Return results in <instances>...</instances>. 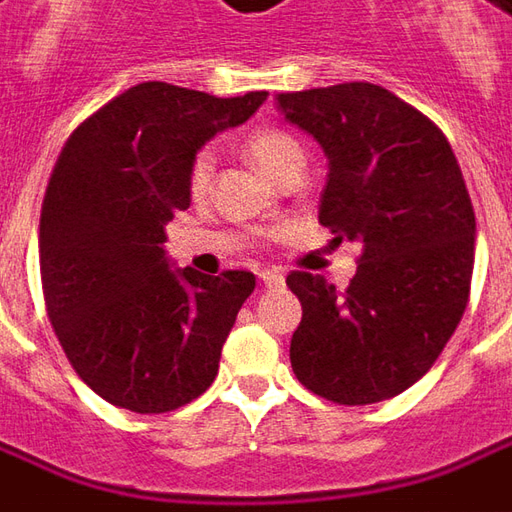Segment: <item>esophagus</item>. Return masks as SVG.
<instances>
[{"label":"esophagus","instance_id":"34e87169","mask_svg":"<svg viewBox=\"0 0 512 512\" xmlns=\"http://www.w3.org/2000/svg\"><path fill=\"white\" fill-rule=\"evenodd\" d=\"M260 283L269 285V288H280V285L285 283L283 271H277V269H263V271H260Z\"/></svg>","mask_w":512,"mask_h":512}]
</instances>
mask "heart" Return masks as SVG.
Listing matches in <instances>:
<instances>
[{
  "instance_id": "b5f03b06",
  "label": "heart",
  "mask_w": 512,
  "mask_h": 512,
  "mask_svg": "<svg viewBox=\"0 0 512 512\" xmlns=\"http://www.w3.org/2000/svg\"><path fill=\"white\" fill-rule=\"evenodd\" d=\"M246 154L255 162L257 168L266 170L271 179L283 182L285 176L297 173L305 168V151L297 142V137H291L283 128H255L249 137H246ZM212 179V151L204 148L193 156V165H190V193L193 196H204Z\"/></svg>"
}]
</instances>
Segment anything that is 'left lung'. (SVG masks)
<instances>
[{"label": "left lung", "mask_w": 512, "mask_h": 512, "mask_svg": "<svg viewBox=\"0 0 512 512\" xmlns=\"http://www.w3.org/2000/svg\"><path fill=\"white\" fill-rule=\"evenodd\" d=\"M277 103L328 156L319 224L361 243L347 291L308 271L285 277L302 305L294 375L344 406L395 398L429 373L468 305L476 218L457 156L429 117L375 83Z\"/></svg>", "instance_id": "left-lung-1"}]
</instances>
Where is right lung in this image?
Listing matches in <instances>:
<instances>
[{
    "instance_id": "right-lung-1",
    "label": "right lung",
    "mask_w": 512,
    "mask_h": 512,
    "mask_svg": "<svg viewBox=\"0 0 512 512\" xmlns=\"http://www.w3.org/2000/svg\"><path fill=\"white\" fill-rule=\"evenodd\" d=\"M266 97L137 83L66 139L41 207V283L69 364L111 406L173 412L215 381L255 274L176 269L162 243L190 207L193 156Z\"/></svg>"
}]
</instances>
